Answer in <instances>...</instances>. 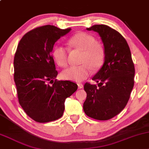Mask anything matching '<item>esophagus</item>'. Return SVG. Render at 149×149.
<instances>
[{"label":"esophagus","mask_w":149,"mask_h":149,"mask_svg":"<svg viewBox=\"0 0 149 149\" xmlns=\"http://www.w3.org/2000/svg\"><path fill=\"white\" fill-rule=\"evenodd\" d=\"M78 86H79V89H81V88H83V87H84V85H83L82 84H78Z\"/></svg>","instance_id":"34e87169"}]
</instances>
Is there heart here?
Listing matches in <instances>:
<instances>
[{
    "instance_id": "b5f03b06",
    "label": "heart",
    "mask_w": 149,
    "mask_h": 149,
    "mask_svg": "<svg viewBox=\"0 0 149 149\" xmlns=\"http://www.w3.org/2000/svg\"><path fill=\"white\" fill-rule=\"evenodd\" d=\"M69 46L75 49L83 51L81 54V65H73L64 70L61 76L68 81L80 82L85 80L91 73V67L98 69L102 65L105 58V49L95 38L85 32H79L70 36L68 40ZM56 63L61 67L68 65V50L65 47L56 45L52 52Z\"/></svg>"
}]
</instances>
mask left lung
<instances>
[{
  "mask_svg": "<svg viewBox=\"0 0 149 149\" xmlns=\"http://www.w3.org/2000/svg\"><path fill=\"white\" fill-rule=\"evenodd\" d=\"M98 33L104 45L105 61L99 71L86 82L87 96L84 111L88 116L106 120L113 118L125 108L134 85L135 68L126 39L106 25H94L86 29Z\"/></svg>",
  "mask_w": 149,
  "mask_h": 149,
  "instance_id": "obj_1",
  "label": "left lung"
}]
</instances>
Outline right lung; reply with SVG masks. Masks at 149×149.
<instances>
[{"label": "right lung", "instance_id": "obj_1", "mask_svg": "<svg viewBox=\"0 0 149 149\" xmlns=\"http://www.w3.org/2000/svg\"><path fill=\"white\" fill-rule=\"evenodd\" d=\"M70 31L51 25L37 27L26 33L17 47L13 65L18 102L38 123L60 118L65 98L78 88L75 83L56 79L58 71L52 56L55 43Z\"/></svg>", "mask_w": 149, "mask_h": 149}]
</instances>
